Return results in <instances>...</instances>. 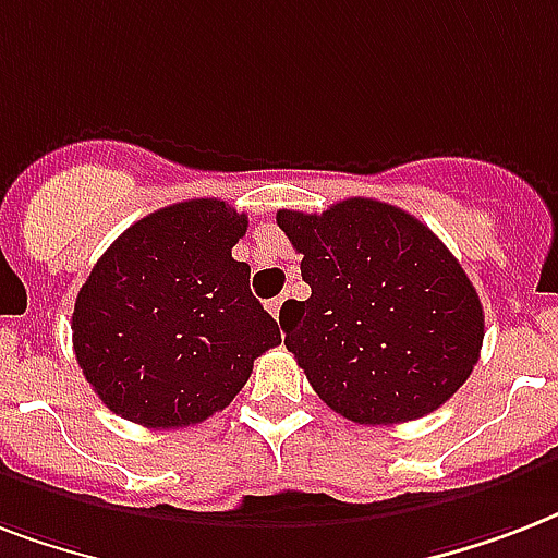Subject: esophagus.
I'll return each mask as SVG.
<instances>
[{"label": "esophagus", "instance_id": "obj_1", "mask_svg": "<svg viewBox=\"0 0 558 558\" xmlns=\"http://www.w3.org/2000/svg\"><path fill=\"white\" fill-rule=\"evenodd\" d=\"M283 301H287V295L275 298V301H269V304H266V306H269V313L275 315V322H280V310H283Z\"/></svg>", "mask_w": 558, "mask_h": 558}]
</instances>
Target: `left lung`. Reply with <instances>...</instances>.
I'll list each match as a JSON object with an SVG mask.
<instances>
[{
  "label": "left lung",
  "instance_id": "1",
  "mask_svg": "<svg viewBox=\"0 0 558 558\" xmlns=\"http://www.w3.org/2000/svg\"><path fill=\"white\" fill-rule=\"evenodd\" d=\"M278 226L313 289L280 310L287 350L336 414L408 423L458 393L481 356L484 306L432 228L365 196L278 210Z\"/></svg>",
  "mask_w": 558,
  "mask_h": 558
}]
</instances>
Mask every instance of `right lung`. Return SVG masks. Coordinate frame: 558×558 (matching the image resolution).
I'll return each instance as SVG.
<instances>
[{
  "mask_svg": "<svg viewBox=\"0 0 558 558\" xmlns=\"http://www.w3.org/2000/svg\"><path fill=\"white\" fill-rule=\"evenodd\" d=\"M248 217L219 199H187L130 226L77 292V365L112 414L185 428L217 414L280 344L278 322L231 257Z\"/></svg>",
  "mask_w": 558,
  "mask_h": 558,
  "instance_id": "add662e5",
  "label": "right lung"
}]
</instances>
